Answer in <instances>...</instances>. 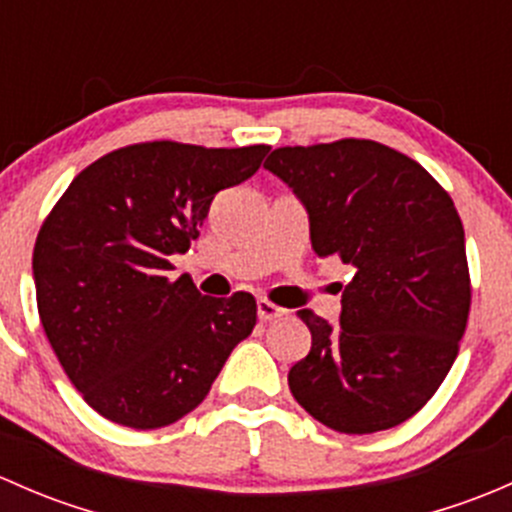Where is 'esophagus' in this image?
<instances>
[{"instance_id":"1","label":"esophagus","mask_w":512,"mask_h":512,"mask_svg":"<svg viewBox=\"0 0 512 512\" xmlns=\"http://www.w3.org/2000/svg\"><path fill=\"white\" fill-rule=\"evenodd\" d=\"M257 314H260V322H272V319L285 317L287 309L285 307H277V304L270 302V299L260 297V299H257Z\"/></svg>"}]
</instances>
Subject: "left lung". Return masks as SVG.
Segmentation results:
<instances>
[{
  "label": "left lung",
  "instance_id": "left-lung-1",
  "mask_svg": "<svg viewBox=\"0 0 512 512\" xmlns=\"http://www.w3.org/2000/svg\"><path fill=\"white\" fill-rule=\"evenodd\" d=\"M265 168L307 208L314 252L354 267L337 327L299 312L312 349L289 369V391L339 433L399 426L446 379L471 312L451 195L416 160L364 138L277 148Z\"/></svg>",
  "mask_w": 512,
  "mask_h": 512
}]
</instances>
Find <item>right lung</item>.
Here are the masks:
<instances>
[{
	"label": "right lung",
	"mask_w": 512,
	"mask_h": 512,
	"mask_svg": "<svg viewBox=\"0 0 512 512\" xmlns=\"http://www.w3.org/2000/svg\"><path fill=\"white\" fill-rule=\"evenodd\" d=\"M270 146L151 141L81 170L36 235L41 327L86 404L121 426H170L208 396L250 337V292L218 299L168 257L188 252L220 190L257 173Z\"/></svg>",
	"instance_id": "add662e5"
}]
</instances>
